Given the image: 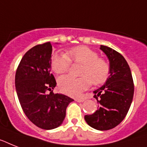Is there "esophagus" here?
Masks as SVG:
<instances>
[{
	"mask_svg": "<svg viewBox=\"0 0 147 147\" xmlns=\"http://www.w3.org/2000/svg\"><path fill=\"white\" fill-rule=\"evenodd\" d=\"M76 100L77 101V102H84V99L83 98H76Z\"/></svg>",
	"mask_w": 147,
	"mask_h": 147,
	"instance_id": "obj_1",
	"label": "esophagus"
}]
</instances>
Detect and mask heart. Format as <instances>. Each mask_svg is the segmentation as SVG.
<instances>
[{"label":"heart","instance_id":"heart-1","mask_svg":"<svg viewBox=\"0 0 147 147\" xmlns=\"http://www.w3.org/2000/svg\"><path fill=\"white\" fill-rule=\"evenodd\" d=\"M71 63L82 64L79 71L81 77L64 76L58 79L59 90L71 96H78L92 84L102 85L110 75V67L96 52L86 46L69 49L65 53H56L51 57V67L55 73L64 74L70 69Z\"/></svg>","mask_w":147,"mask_h":147}]
</instances>
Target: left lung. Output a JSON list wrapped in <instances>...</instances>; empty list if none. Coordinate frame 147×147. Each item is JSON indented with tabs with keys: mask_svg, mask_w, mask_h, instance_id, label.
Masks as SVG:
<instances>
[{
	"mask_svg": "<svg viewBox=\"0 0 147 147\" xmlns=\"http://www.w3.org/2000/svg\"><path fill=\"white\" fill-rule=\"evenodd\" d=\"M100 49L108 57L110 76L104 85L94 90L98 109L86 115L84 119L90 127L107 131L116 127L127 115L133 100L134 85L131 71L121 53L107 46Z\"/></svg>",
	"mask_w": 147,
	"mask_h": 147,
	"instance_id": "8db88e82",
	"label": "left lung"
}]
</instances>
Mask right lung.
Returning a JSON list of instances; mask_svg holds the SVG:
<instances>
[{
  "label": "right lung",
  "mask_w": 147,
  "mask_h": 147,
  "mask_svg": "<svg viewBox=\"0 0 147 147\" xmlns=\"http://www.w3.org/2000/svg\"><path fill=\"white\" fill-rule=\"evenodd\" d=\"M52 45L33 47L22 57L15 76L16 90L24 113L37 127L53 129L61 125L66 107L73 99L54 94L57 84L51 73Z\"/></svg>",
  "instance_id": "1"
}]
</instances>
